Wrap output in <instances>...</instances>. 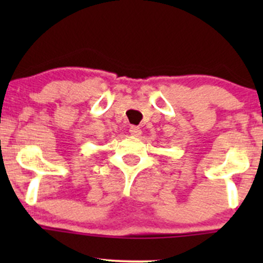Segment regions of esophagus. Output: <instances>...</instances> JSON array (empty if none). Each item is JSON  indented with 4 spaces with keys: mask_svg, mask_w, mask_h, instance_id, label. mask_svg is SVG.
Instances as JSON below:
<instances>
[{
    "mask_svg": "<svg viewBox=\"0 0 263 263\" xmlns=\"http://www.w3.org/2000/svg\"><path fill=\"white\" fill-rule=\"evenodd\" d=\"M129 134L132 136H136V137H138V136H141L142 131L138 127H136V126H131V128H129Z\"/></svg>",
    "mask_w": 263,
    "mask_h": 263,
    "instance_id": "esophagus-1",
    "label": "esophagus"
}]
</instances>
